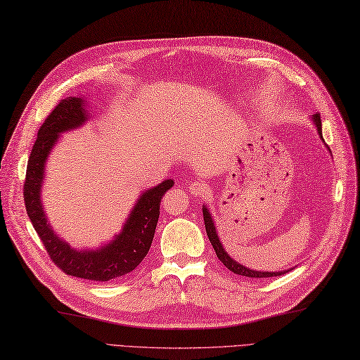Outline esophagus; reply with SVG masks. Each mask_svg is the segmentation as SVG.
I'll return each mask as SVG.
<instances>
[{"instance_id": "obj_1", "label": "esophagus", "mask_w": 360, "mask_h": 360, "mask_svg": "<svg viewBox=\"0 0 360 360\" xmlns=\"http://www.w3.org/2000/svg\"><path fill=\"white\" fill-rule=\"evenodd\" d=\"M189 188L193 192V195H202V193L206 192V184L201 181H192Z\"/></svg>"}]
</instances>
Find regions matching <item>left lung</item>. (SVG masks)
I'll use <instances>...</instances> for the list:
<instances>
[{
    "label": "left lung",
    "instance_id": "1",
    "mask_svg": "<svg viewBox=\"0 0 360 360\" xmlns=\"http://www.w3.org/2000/svg\"><path fill=\"white\" fill-rule=\"evenodd\" d=\"M312 121H314L315 127H316V130H318V134L321 136V139L324 141V138H323V130H321V116H319V113L312 115ZM202 217H204V226H206L207 236H209V240H210V244H212L213 250H215L218 259L231 271V273L239 274V276H245V277H250V278H265V277L283 276V274L288 273V271H290V269H283V271H278V273H268V271H255V269H250V268H245L244 265H240L239 262L233 260V259L227 255V251L224 250V247H222L221 240H219V238H218V233H217L215 224H213L212 215H210V212H209V209H207L206 206H202Z\"/></svg>",
    "mask_w": 360,
    "mask_h": 360
}]
</instances>
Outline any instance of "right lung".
Wrapping results in <instances>:
<instances>
[{
    "label": "right lung",
    "instance_id": "add662e5",
    "mask_svg": "<svg viewBox=\"0 0 360 360\" xmlns=\"http://www.w3.org/2000/svg\"><path fill=\"white\" fill-rule=\"evenodd\" d=\"M87 118L89 115L84 109V100L80 96H68L46 116L37 131V139L27 163L24 201L27 215L41 238L48 256L65 274L86 280L110 281L131 273L148 255L160 215L162 197L174 186V181L171 179L165 180L159 186L142 192L122 231L115 235V239L109 244L96 250L77 251L71 248L48 224L41 192L45 162L54 143L59 141L62 133L80 127Z\"/></svg>",
    "mask_w": 360,
    "mask_h": 360
}]
</instances>
